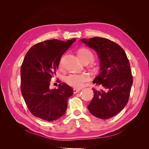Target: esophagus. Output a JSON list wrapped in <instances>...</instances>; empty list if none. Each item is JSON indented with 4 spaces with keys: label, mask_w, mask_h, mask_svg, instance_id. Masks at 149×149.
<instances>
[{
    "label": "esophagus",
    "mask_w": 149,
    "mask_h": 149,
    "mask_svg": "<svg viewBox=\"0 0 149 149\" xmlns=\"http://www.w3.org/2000/svg\"><path fill=\"white\" fill-rule=\"evenodd\" d=\"M80 89H76V88H74L73 89V93L74 94H76V93H78V92H79L80 91Z\"/></svg>",
    "instance_id": "34e87169"
}]
</instances>
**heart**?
<instances>
[{
	"mask_svg": "<svg viewBox=\"0 0 149 149\" xmlns=\"http://www.w3.org/2000/svg\"><path fill=\"white\" fill-rule=\"evenodd\" d=\"M78 55L81 61L84 60H88L89 61H91L94 59V55L93 53L88 49H80L78 53ZM89 79L90 76L87 73H71L66 77V82L72 87L80 88L83 86L84 83L88 81Z\"/></svg>",
	"mask_w": 149,
	"mask_h": 149,
	"instance_id": "1",
	"label": "heart"
}]
</instances>
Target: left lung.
<instances>
[{"label":"left lung","mask_w":149,"mask_h":149,"mask_svg":"<svg viewBox=\"0 0 149 149\" xmlns=\"http://www.w3.org/2000/svg\"><path fill=\"white\" fill-rule=\"evenodd\" d=\"M80 41L97 53L100 71L93 83L105 89H93L94 97L88 108L97 118L109 119L128 102L133 82L129 60L124 49L110 40L93 37Z\"/></svg>","instance_id":"8db88e82"}]
</instances>
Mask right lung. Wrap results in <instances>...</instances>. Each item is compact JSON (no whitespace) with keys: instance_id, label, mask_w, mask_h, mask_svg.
I'll use <instances>...</instances> for the list:
<instances>
[{"instance_id":"add662e5","label":"right lung","mask_w":149,"mask_h":149,"mask_svg":"<svg viewBox=\"0 0 149 149\" xmlns=\"http://www.w3.org/2000/svg\"><path fill=\"white\" fill-rule=\"evenodd\" d=\"M76 39L46 40L26 53L20 70L21 92L29 111L34 116L52 122L65 113L68 100L73 94L66 83L50 89V80L56 75L60 58Z\"/></svg>"}]
</instances>
